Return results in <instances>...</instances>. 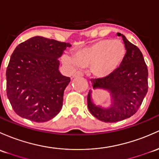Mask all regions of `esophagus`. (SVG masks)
<instances>
[{"label": "esophagus", "instance_id": "esophagus-1", "mask_svg": "<svg viewBox=\"0 0 159 159\" xmlns=\"http://www.w3.org/2000/svg\"><path fill=\"white\" fill-rule=\"evenodd\" d=\"M73 77H78V76H83V73L81 71H77V72L74 73L73 75Z\"/></svg>", "mask_w": 159, "mask_h": 159}]
</instances>
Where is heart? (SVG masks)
Listing matches in <instances>:
<instances>
[{
  "label": "heart",
  "instance_id": "heart-1",
  "mask_svg": "<svg viewBox=\"0 0 159 159\" xmlns=\"http://www.w3.org/2000/svg\"><path fill=\"white\" fill-rule=\"evenodd\" d=\"M125 54V45L120 39H103L78 49L74 57L64 56V62L76 66H90L94 76L105 77L120 66Z\"/></svg>",
  "mask_w": 159,
  "mask_h": 159
}]
</instances>
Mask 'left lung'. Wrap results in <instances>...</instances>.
<instances>
[{"instance_id":"left-lung-1","label":"left lung","mask_w":159,"mask_h":159,"mask_svg":"<svg viewBox=\"0 0 159 159\" xmlns=\"http://www.w3.org/2000/svg\"><path fill=\"white\" fill-rule=\"evenodd\" d=\"M121 36L126 54L120 66L109 76L92 79L94 89H102L111 94V103L108 107L95 105L92 101V91L87 96L88 108L91 114L104 122H117L130 117L137 111L148 92V69L138 47Z\"/></svg>"}]
</instances>
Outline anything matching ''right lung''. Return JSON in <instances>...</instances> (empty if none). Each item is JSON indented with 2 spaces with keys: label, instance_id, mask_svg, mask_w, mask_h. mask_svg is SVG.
Masks as SVG:
<instances>
[{
  "label": "right lung",
  "instance_id": "1",
  "mask_svg": "<svg viewBox=\"0 0 159 159\" xmlns=\"http://www.w3.org/2000/svg\"><path fill=\"white\" fill-rule=\"evenodd\" d=\"M71 45L35 36L15 48L7 68V95L13 111L35 122L55 117L70 78L60 73L58 58Z\"/></svg>",
  "mask_w": 159,
  "mask_h": 159
}]
</instances>
